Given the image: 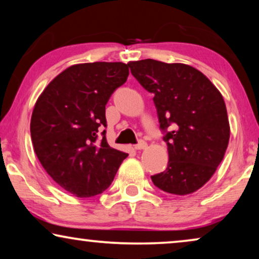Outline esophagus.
Wrapping results in <instances>:
<instances>
[{
    "mask_svg": "<svg viewBox=\"0 0 259 259\" xmlns=\"http://www.w3.org/2000/svg\"><path fill=\"white\" fill-rule=\"evenodd\" d=\"M146 147H147V143H146V141H144V140H140L139 143H138L136 146H134L136 150H145Z\"/></svg>",
    "mask_w": 259,
    "mask_h": 259,
    "instance_id": "obj_1",
    "label": "esophagus"
}]
</instances>
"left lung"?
<instances>
[{
  "instance_id": "left-lung-1",
  "label": "left lung",
  "mask_w": 259,
  "mask_h": 259,
  "mask_svg": "<svg viewBox=\"0 0 259 259\" xmlns=\"http://www.w3.org/2000/svg\"><path fill=\"white\" fill-rule=\"evenodd\" d=\"M131 73L154 94L168 162L151 177L164 192L185 196L206 184L224 158L230 139L221 92L199 70L184 63L146 59L128 63Z\"/></svg>"
}]
</instances>
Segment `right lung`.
<instances>
[{
    "label": "right lung",
    "mask_w": 259,
    "mask_h": 259,
    "mask_svg": "<svg viewBox=\"0 0 259 259\" xmlns=\"http://www.w3.org/2000/svg\"><path fill=\"white\" fill-rule=\"evenodd\" d=\"M128 65L93 62L70 66L45 88L30 120L34 151L46 172L79 198L111 185L127 153L106 140V104L126 82ZM103 139L98 140V134Z\"/></svg>",
    "instance_id": "obj_1"
}]
</instances>
